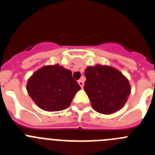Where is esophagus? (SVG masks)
I'll return each mask as SVG.
<instances>
[{
  "label": "esophagus",
  "instance_id": "esophagus-1",
  "mask_svg": "<svg viewBox=\"0 0 155 155\" xmlns=\"http://www.w3.org/2000/svg\"><path fill=\"white\" fill-rule=\"evenodd\" d=\"M78 84L79 85L81 86V87L83 88V87H84V78H81L78 81Z\"/></svg>",
  "mask_w": 155,
  "mask_h": 155
}]
</instances>
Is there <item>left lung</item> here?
<instances>
[{
    "instance_id": "8db88e82",
    "label": "left lung",
    "mask_w": 155,
    "mask_h": 155,
    "mask_svg": "<svg viewBox=\"0 0 155 155\" xmlns=\"http://www.w3.org/2000/svg\"><path fill=\"white\" fill-rule=\"evenodd\" d=\"M84 91L93 109L109 115L120 110L131 92L130 84L119 70L109 65L96 64L84 71Z\"/></svg>"
}]
</instances>
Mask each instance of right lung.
Segmentation results:
<instances>
[{
    "mask_svg": "<svg viewBox=\"0 0 155 155\" xmlns=\"http://www.w3.org/2000/svg\"><path fill=\"white\" fill-rule=\"evenodd\" d=\"M26 89L41 109L57 112L69 107L81 87L71 70L54 64L43 66L34 72L28 78Z\"/></svg>",
    "mask_w": 155,
    "mask_h": 155,
    "instance_id": "1",
    "label": "right lung"
}]
</instances>
